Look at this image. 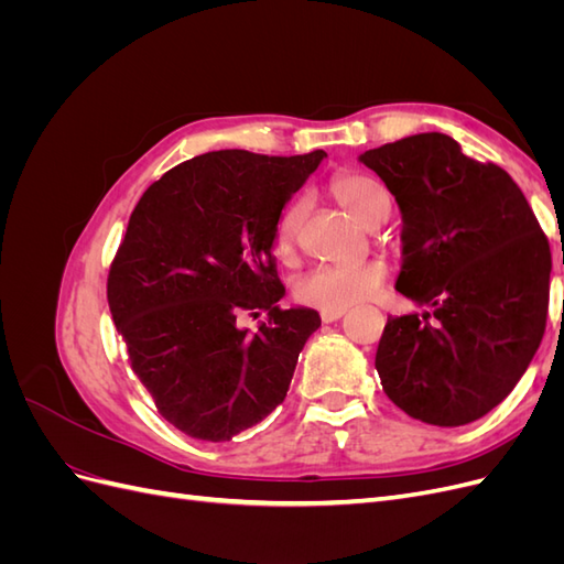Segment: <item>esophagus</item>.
Wrapping results in <instances>:
<instances>
[{
  "mask_svg": "<svg viewBox=\"0 0 564 564\" xmlns=\"http://www.w3.org/2000/svg\"><path fill=\"white\" fill-rule=\"evenodd\" d=\"M348 311L346 308H336V311H322L319 313V317H322V322L324 324H329V322H336V319H340V317H344Z\"/></svg>",
  "mask_w": 564,
  "mask_h": 564,
  "instance_id": "obj_1",
  "label": "esophagus"
}]
</instances>
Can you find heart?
<instances>
[{"label":"heart","mask_w":564,"mask_h":564,"mask_svg":"<svg viewBox=\"0 0 564 564\" xmlns=\"http://www.w3.org/2000/svg\"><path fill=\"white\" fill-rule=\"evenodd\" d=\"M332 195L338 199L340 207L348 209L350 216L367 228L390 214V195L386 185L369 174L344 172L334 176ZM301 218L303 202L289 204L278 224V249L286 251L292 247ZM386 275L388 268L381 261H365L352 265H319L305 272L299 280L296 299L322 311L350 308V305L362 303L377 292V286L386 280Z\"/></svg>","instance_id":"1"}]
</instances>
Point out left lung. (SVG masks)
<instances>
[{
	"instance_id": "obj_1",
	"label": "left lung",
	"mask_w": 564,
	"mask_h": 564,
	"mask_svg": "<svg viewBox=\"0 0 564 564\" xmlns=\"http://www.w3.org/2000/svg\"><path fill=\"white\" fill-rule=\"evenodd\" d=\"M360 162L402 214L395 289L425 305L388 317L377 348L386 395L442 429L477 421L508 398L543 338L549 240L516 181L447 133L409 135Z\"/></svg>"
}]
</instances>
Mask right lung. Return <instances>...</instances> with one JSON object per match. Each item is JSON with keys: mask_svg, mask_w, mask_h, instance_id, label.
Returning a JSON list of instances; mask_svg holds the SVG:
<instances>
[{"mask_svg": "<svg viewBox=\"0 0 564 564\" xmlns=\"http://www.w3.org/2000/svg\"><path fill=\"white\" fill-rule=\"evenodd\" d=\"M324 150L268 158L218 150L187 160L135 204L108 275L131 369L185 435L228 442L284 402L313 308L278 301L272 245L284 204ZM269 313L256 333L245 314Z\"/></svg>", "mask_w": 564, "mask_h": 564, "instance_id": "1", "label": "right lung"}]
</instances>
